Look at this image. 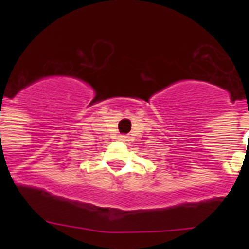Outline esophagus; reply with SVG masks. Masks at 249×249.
<instances>
[{
    "label": "esophagus",
    "instance_id": "1",
    "mask_svg": "<svg viewBox=\"0 0 249 249\" xmlns=\"http://www.w3.org/2000/svg\"><path fill=\"white\" fill-rule=\"evenodd\" d=\"M127 139H129V137H127L126 135H120V136H118V140L123 141V142H125V141H127Z\"/></svg>",
    "mask_w": 249,
    "mask_h": 249
}]
</instances>
